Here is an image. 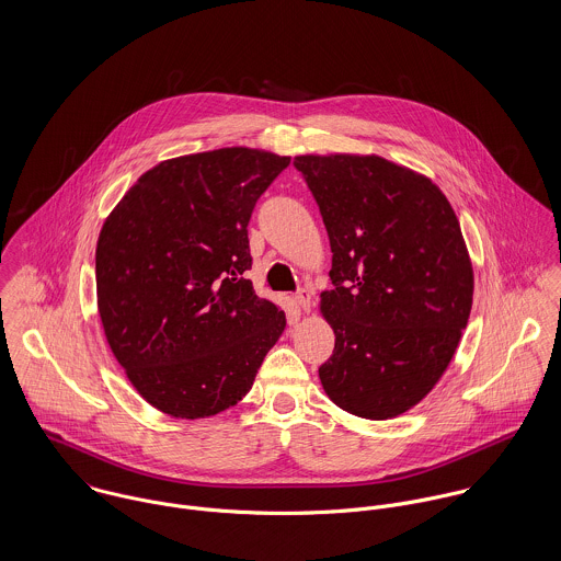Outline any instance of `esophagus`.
Listing matches in <instances>:
<instances>
[{
    "label": "esophagus",
    "mask_w": 561,
    "mask_h": 561,
    "mask_svg": "<svg viewBox=\"0 0 561 561\" xmlns=\"http://www.w3.org/2000/svg\"><path fill=\"white\" fill-rule=\"evenodd\" d=\"M311 298H313V291L311 289H300L296 296H294V302L302 309V311H309L311 309Z\"/></svg>",
    "instance_id": "34e87169"
}]
</instances>
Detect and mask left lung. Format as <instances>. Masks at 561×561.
Wrapping results in <instances>:
<instances>
[{"label": "left lung", "mask_w": 561, "mask_h": 561, "mask_svg": "<svg viewBox=\"0 0 561 561\" xmlns=\"http://www.w3.org/2000/svg\"><path fill=\"white\" fill-rule=\"evenodd\" d=\"M332 250L320 311L334 330L325 396L363 419L423 400L449 367L473 307L460 222L427 176L378 156H298Z\"/></svg>", "instance_id": "8db88e82"}]
</instances>
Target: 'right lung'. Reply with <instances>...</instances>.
Wrapping results in <instances>:
<instances>
[{"instance_id": "1", "label": "right lung", "mask_w": 561, "mask_h": 561, "mask_svg": "<svg viewBox=\"0 0 561 561\" xmlns=\"http://www.w3.org/2000/svg\"><path fill=\"white\" fill-rule=\"evenodd\" d=\"M289 161L245 147L160 161L103 222L94 259L105 339L134 389L170 416L236 405L285 330L245 272L252 209Z\"/></svg>"}]
</instances>
